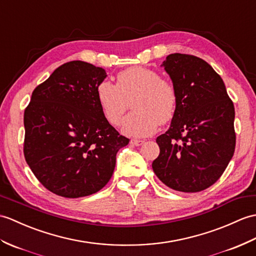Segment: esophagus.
<instances>
[{
    "label": "esophagus",
    "instance_id": "obj_1",
    "mask_svg": "<svg viewBox=\"0 0 256 256\" xmlns=\"http://www.w3.org/2000/svg\"><path fill=\"white\" fill-rule=\"evenodd\" d=\"M130 144L133 145V146H140V145L144 144V140H130Z\"/></svg>",
    "mask_w": 256,
    "mask_h": 256
}]
</instances>
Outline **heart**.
Segmentation results:
<instances>
[{"label": "heart", "instance_id": "1", "mask_svg": "<svg viewBox=\"0 0 256 256\" xmlns=\"http://www.w3.org/2000/svg\"><path fill=\"white\" fill-rule=\"evenodd\" d=\"M97 99L104 116L112 126L120 124L132 101L134 111L124 118L122 130L134 138L150 135L159 123L171 121L179 101L176 88L170 80L142 66L121 70L116 75V84L101 82L97 87Z\"/></svg>", "mask_w": 256, "mask_h": 256}]
</instances>
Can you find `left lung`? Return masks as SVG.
I'll list each match as a JSON object with an SVG mask.
<instances>
[{"label":"left lung","instance_id":"8db88e82","mask_svg":"<svg viewBox=\"0 0 256 256\" xmlns=\"http://www.w3.org/2000/svg\"><path fill=\"white\" fill-rule=\"evenodd\" d=\"M162 66L179 101L169 130L156 140L160 154L152 170L176 191H203L222 176L234 156V106L222 77L203 58L172 53Z\"/></svg>","mask_w":256,"mask_h":256}]
</instances>
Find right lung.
Returning <instances> with one entry per match:
<instances>
[{"mask_svg": "<svg viewBox=\"0 0 256 256\" xmlns=\"http://www.w3.org/2000/svg\"><path fill=\"white\" fill-rule=\"evenodd\" d=\"M102 68L62 64L32 92L24 114V155L50 192L68 198L100 191L111 179L116 156L130 140L106 120L97 87Z\"/></svg>", "mask_w": 256, "mask_h": 256, "instance_id": "right-lung-1", "label": "right lung"}]
</instances>
